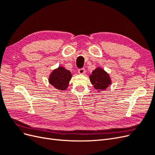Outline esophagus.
Returning a JSON list of instances; mask_svg holds the SVG:
<instances>
[{
	"mask_svg": "<svg viewBox=\"0 0 155 155\" xmlns=\"http://www.w3.org/2000/svg\"><path fill=\"white\" fill-rule=\"evenodd\" d=\"M78 73L80 74H83L85 73V68H80L78 70Z\"/></svg>",
	"mask_w": 155,
	"mask_h": 155,
	"instance_id": "1",
	"label": "esophagus"
}]
</instances>
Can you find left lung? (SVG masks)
Here are the masks:
<instances>
[{
	"instance_id": "1",
	"label": "left lung",
	"mask_w": 155,
	"mask_h": 155,
	"mask_svg": "<svg viewBox=\"0 0 155 155\" xmlns=\"http://www.w3.org/2000/svg\"><path fill=\"white\" fill-rule=\"evenodd\" d=\"M89 78L92 85L97 92L105 91L112 83L109 74L101 67L94 70Z\"/></svg>"
}]
</instances>
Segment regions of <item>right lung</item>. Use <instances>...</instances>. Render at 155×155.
<instances>
[{
    "mask_svg": "<svg viewBox=\"0 0 155 155\" xmlns=\"http://www.w3.org/2000/svg\"><path fill=\"white\" fill-rule=\"evenodd\" d=\"M72 76V75L69 70L63 67H59L50 74L48 81L54 88L64 91L68 88Z\"/></svg>",
    "mask_w": 155,
    "mask_h": 155,
    "instance_id": "1",
    "label": "right lung"
}]
</instances>
